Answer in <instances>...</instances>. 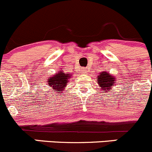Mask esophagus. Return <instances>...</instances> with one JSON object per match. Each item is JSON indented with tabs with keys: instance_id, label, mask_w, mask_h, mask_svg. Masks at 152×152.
Wrapping results in <instances>:
<instances>
[{
	"instance_id": "obj_1",
	"label": "esophagus",
	"mask_w": 152,
	"mask_h": 152,
	"mask_svg": "<svg viewBox=\"0 0 152 152\" xmlns=\"http://www.w3.org/2000/svg\"><path fill=\"white\" fill-rule=\"evenodd\" d=\"M82 73H87V72H86V71H87V70H86L85 67H82Z\"/></svg>"
}]
</instances>
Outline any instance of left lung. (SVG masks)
Segmentation results:
<instances>
[{
    "label": "left lung",
    "mask_w": 152,
    "mask_h": 152,
    "mask_svg": "<svg viewBox=\"0 0 152 152\" xmlns=\"http://www.w3.org/2000/svg\"><path fill=\"white\" fill-rule=\"evenodd\" d=\"M97 79V82L101 87L102 91L107 90L108 92L113 86H115V82L116 80L114 76H111L107 72L101 73L100 75L98 76Z\"/></svg>",
    "instance_id": "1"
}]
</instances>
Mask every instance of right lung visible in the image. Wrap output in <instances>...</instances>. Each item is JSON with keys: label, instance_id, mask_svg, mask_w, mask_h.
<instances>
[{"label": "right lung", "instance_id": "obj_1", "mask_svg": "<svg viewBox=\"0 0 152 152\" xmlns=\"http://www.w3.org/2000/svg\"><path fill=\"white\" fill-rule=\"evenodd\" d=\"M71 75L65 73L62 70H59L53 76L49 77L48 85L51 88L52 92H63L65 91V87H66L67 83L68 82V79H70ZM56 90V91L54 90Z\"/></svg>", "mask_w": 152, "mask_h": 152}]
</instances>
